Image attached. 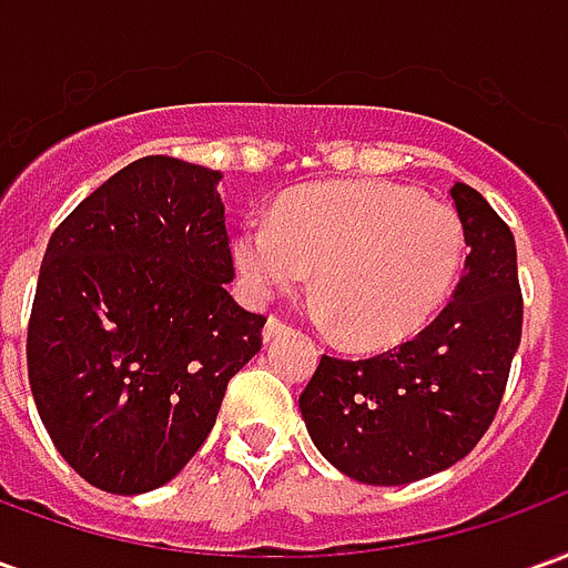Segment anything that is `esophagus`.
Here are the masks:
<instances>
[{
    "label": "esophagus",
    "instance_id": "esophagus-1",
    "mask_svg": "<svg viewBox=\"0 0 568 568\" xmlns=\"http://www.w3.org/2000/svg\"><path fill=\"white\" fill-rule=\"evenodd\" d=\"M285 332H288V322H285L283 316H271L267 325H264V341H276V337Z\"/></svg>",
    "mask_w": 568,
    "mask_h": 568
}]
</instances>
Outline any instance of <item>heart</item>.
Masks as SVG:
<instances>
[{
	"label": "heart",
	"instance_id": "obj_1",
	"mask_svg": "<svg viewBox=\"0 0 568 568\" xmlns=\"http://www.w3.org/2000/svg\"><path fill=\"white\" fill-rule=\"evenodd\" d=\"M236 267L267 297L313 273L316 295L356 346L417 334L450 297L465 255L459 212L386 182L295 191L236 236Z\"/></svg>",
	"mask_w": 568,
	"mask_h": 568
}]
</instances>
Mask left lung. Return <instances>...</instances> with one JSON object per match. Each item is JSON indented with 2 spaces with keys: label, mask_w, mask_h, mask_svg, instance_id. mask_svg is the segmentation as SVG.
Wrapping results in <instances>:
<instances>
[{
  "label": "left lung",
  "mask_w": 568,
  "mask_h": 568,
  "mask_svg": "<svg viewBox=\"0 0 568 568\" xmlns=\"http://www.w3.org/2000/svg\"><path fill=\"white\" fill-rule=\"evenodd\" d=\"M450 197L471 252L447 307L381 356H322L301 393L313 444L362 484H414L475 450L520 346L524 295L511 227L475 187L456 182Z\"/></svg>",
  "instance_id": "1"
}]
</instances>
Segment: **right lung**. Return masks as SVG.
<instances>
[{"label": "right lung", "mask_w": 568, "mask_h": 568, "mask_svg": "<svg viewBox=\"0 0 568 568\" xmlns=\"http://www.w3.org/2000/svg\"><path fill=\"white\" fill-rule=\"evenodd\" d=\"M222 173L149 154L60 222L44 248L27 368L39 417L88 484L136 496L173 480L261 349L236 304Z\"/></svg>", "instance_id": "add662e5"}]
</instances>
